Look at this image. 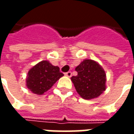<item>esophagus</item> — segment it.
Here are the masks:
<instances>
[{"label": "esophagus", "instance_id": "34e87169", "mask_svg": "<svg viewBox=\"0 0 134 134\" xmlns=\"http://www.w3.org/2000/svg\"><path fill=\"white\" fill-rule=\"evenodd\" d=\"M65 75L67 76V77H70L72 76V72L69 71V72H67L65 73Z\"/></svg>", "mask_w": 134, "mask_h": 134}]
</instances>
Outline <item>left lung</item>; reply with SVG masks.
<instances>
[{
	"instance_id": "1",
	"label": "left lung",
	"mask_w": 134,
	"mask_h": 134,
	"mask_svg": "<svg viewBox=\"0 0 134 134\" xmlns=\"http://www.w3.org/2000/svg\"><path fill=\"white\" fill-rule=\"evenodd\" d=\"M75 70L77 75L72 76L71 80L82 98H96L105 90L106 74L98 62L92 59H85L76 67Z\"/></svg>"
}]
</instances>
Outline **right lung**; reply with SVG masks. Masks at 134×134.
<instances>
[{
  "label": "right lung",
  "instance_id": "obj_1",
  "mask_svg": "<svg viewBox=\"0 0 134 134\" xmlns=\"http://www.w3.org/2000/svg\"><path fill=\"white\" fill-rule=\"evenodd\" d=\"M63 75L59 67L43 60L29 70L26 80V86L34 94L42 95Z\"/></svg>",
  "mask_w": 134,
  "mask_h": 134
}]
</instances>
